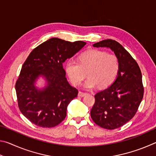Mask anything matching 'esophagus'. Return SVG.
Masks as SVG:
<instances>
[{"instance_id": "34e87169", "label": "esophagus", "mask_w": 156, "mask_h": 156, "mask_svg": "<svg viewBox=\"0 0 156 156\" xmlns=\"http://www.w3.org/2000/svg\"><path fill=\"white\" fill-rule=\"evenodd\" d=\"M86 94H87L86 93H84V92H83V91H79L78 92V96H80V97H83V96H85Z\"/></svg>"}]
</instances>
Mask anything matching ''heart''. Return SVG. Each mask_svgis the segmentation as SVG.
Returning a JSON list of instances; mask_svg holds the SVG:
<instances>
[{
  "mask_svg": "<svg viewBox=\"0 0 156 156\" xmlns=\"http://www.w3.org/2000/svg\"><path fill=\"white\" fill-rule=\"evenodd\" d=\"M79 62L69 60L66 63L65 69L71 81L76 86L80 84L86 77L84 88L93 89L99 85L105 88L109 86L116 78L119 70V61L114 54L92 49L79 56Z\"/></svg>",
  "mask_w": 156,
  "mask_h": 156,
  "instance_id": "obj_1",
  "label": "heart"
}]
</instances>
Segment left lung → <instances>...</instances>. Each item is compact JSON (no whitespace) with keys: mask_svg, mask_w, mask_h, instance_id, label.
<instances>
[{"mask_svg":"<svg viewBox=\"0 0 156 156\" xmlns=\"http://www.w3.org/2000/svg\"><path fill=\"white\" fill-rule=\"evenodd\" d=\"M93 46L111 49L119 61L117 78L109 87L95 95L90 112L96 125L112 130L128 122L138 111L144 95L142 73L136 60L117 41L107 39Z\"/></svg>","mask_w":156,"mask_h":156,"instance_id":"obj_1","label":"left lung"}]
</instances>
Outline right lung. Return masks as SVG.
Returning <instances> with one entry per match:
<instances>
[{
  "label": "right lung",
  "mask_w": 156,
  "mask_h": 156,
  "mask_svg": "<svg viewBox=\"0 0 156 156\" xmlns=\"http://www.w3.org/2000/svg\"><path fill=\"white\" fill-rule=\"evenodd\" d=\"M85 44L83 41L71 43L52 38L36 47L29 55L15 89L21 113L34 125L54 127L65 118L68 105L77 97L78 91L68 83L62 64ZM39 77L47 82L43 89L35 86Z\"/></svg>",
  "instance_id": "add662e5"
}]
</instances>
